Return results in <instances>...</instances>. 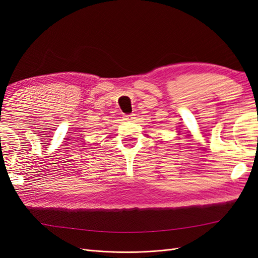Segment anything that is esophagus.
<instances>
[{
	"label": "esophagus",
	"instance_id": "1",
	"mask_svg": "<svg viewBox=\"0 0 258 258\" xmlns=\"http://www.w3.org/2000/svg\"><path fill=\"white\" fill-rule=\"evenodd\" d=\"M134 116H135L134 114H131V115H124V116H123V120H131V119H134V118H135Z\"/></svg>",
	"mask_w": 258,
	"mask_h": 258
}]
</instances>
